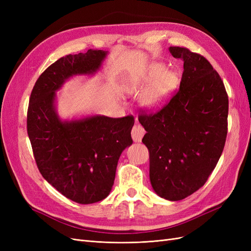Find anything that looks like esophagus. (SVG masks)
<instances>
[{"label": "esophagus", "instance_id": "1", "mask_svg": "<svg viewBox=\"0 0 251 251\" xmlns=\"http://www.w3.org/2000/svg\"><path fill=\"white\" fill-rule=\"evenodd\" d=\"M131 134H132V138L135 142H140L144 134H146V131H144L142 126H140L139 124H136L132 128Z\"/></svg>", "mask_w": 251, "mask_h": 251}]
</instances>
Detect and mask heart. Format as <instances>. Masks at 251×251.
<instances>
[{
	"mask_svg": "<svg viewBox=\"0 0 251 251\" xmlns=\"http://www.w3.org/2000/svg\"><path fill=\"white\" fill-rule=\"evenodd\" d=\"M177 82L176 74L169 70L164 71L162 65L154 64L143 77L133 79L127 90L131 93H138L147 87L141 96V103L149 110H156L169 100Z\"/></svg>",
	"mask_w": 251,
	"mask_h": 251,
	"instance_id": "obj_1",
	"label": "heart"
}]
</instances>
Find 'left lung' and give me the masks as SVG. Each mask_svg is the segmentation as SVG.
Here are the masks:
<instances>
[{
    "label": "left lung",
    "mask_w": 251,
    "mask_h": 251,
    "mask_svg": "<svg viewBox=\"0 0 251 251\" xmlns=\"http://www.w3.org/2000/svg\"><path fill=\"white\" fill-rule=\"evenodd\" d=\"M183 60L180 88L157 112L138 119L150 154V179L158 196L179 201L202 187L225 146L228 95L210 63L187 48L171 47Z\"/></svg>",
    "instance_id": "obj_1"
}]
</instances>
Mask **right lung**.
Listing matches in <instances>:
<instances>
[{
	"label": "right lung",
	"instance_id": "add662e5",
	"mask_svg": "<svg viewBox=\"0 0 251 251\" xmlns=\"http://www.w3.org/2000/svg\"><path fill=\"white\" fill-rule=\"evenodd\" d=\"M107 52L90 49L50 65L30 95L27 133L42 176L79 204L103 200L114 184L118 159L133 143L134 117L91 116L62 121L54 110L55 91L67 78L100 69Z\"/></svg>",
	"mask_w": 251,
	"mask_h": 251
}]
</instances>
